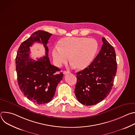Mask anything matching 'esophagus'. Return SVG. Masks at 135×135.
<instances>
[{"label": "esophagus", "instance_id": "obj_1", "mask_svg": "<svg viewBox=\"0 0 135 135\" xmlns=\"http://www.w3.org/2000/svg\"><path fill=\"white\" fill-rule=\"evenodd\" d=\"M70 73L69 72V71H64V74H65V75H67V74H69Z\"/></svg>", "mask_w": 135, "mask_h": 135}]
</instances>
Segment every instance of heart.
Here are the masks:
<instances>
[{
    "instance_id": "1",
    "label": "heart",
    "mask_w": 135,
    "mask_h": 135,
    "mask_svg": "<svg viewBox=\"0 0 135 135\" xmlns=\"http://www.w3.org/2000/svg\"><path fill=\"white\" fill-rule=\"evenodd\" d=\"M98 48L94 38L83 37H67L59 42V46L52 51L54 63L57 67L66 64L70 58L72 68L84 69L93 61Z\"/></svg>"
}]
</instances>
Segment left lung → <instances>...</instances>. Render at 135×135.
<instances>
[{
    "mask_svg": "<svg viewBox=\"0 0 135 135\" xmlns=\"http://www.w3.org/2000/svg\"><path fill=\"white\" fill-rule=\"evenodd\" d=\"M103 44L92 62L76 73L75 93L84 105L92 106L104 100L111 91L117 70L114 47L103 37Z\"/></svg>",
    "mask_w": 135,
    "mask_h": 135,
    "instance_id": "1",
    "label": "left lung"
}]
</instances>
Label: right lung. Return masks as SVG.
I'll return each mask as SVG.
<instances>
[{"instance_id":"right-lung-1","label":"right lung","mask_w":135,"mask_h":135,"mask_svg":"<svg viewBox=\"0 0 135 135\" xmlns=\"http://www.w3.org/2000/svg\"><path fill=\"white\" fill-rule=\"evenodd\" d=\"M52 34L38 30L21 43L15 59L18 84L24 95L30 101L41 105L49 103L54 97L56 88L62 80V73L52 65L49 57L48 41ZM35 42H42L46 55L37 61L30 56V47Z\"/></svg>"}]
</instances>
